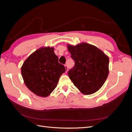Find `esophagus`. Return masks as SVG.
Listing matches in <instances>:
<instances>
[{
	"label": "esophagus",
	"mask_w": 132,
	"mask_h": 132,
	"mask_svg": "<svg viewBox=\"0 0 132 132\" xmlns=\"http://www.w3.org/2000/svg\"><path fill=\"white\" fill-rule=\"evenodd\" d=\"M65 68H66V72H67V71H68V67H67V66L66 65H65Z\"/></svg>",
	"instance_id": "1"
}]
</instances>
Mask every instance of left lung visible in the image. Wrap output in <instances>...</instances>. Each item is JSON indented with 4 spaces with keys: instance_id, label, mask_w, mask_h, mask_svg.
<instances>
[{
    "instance_id": "8db88e82",
    "label": "left lung",
    "mask_w": 132,
    "mask_h": 132,
    "mask_svg": "<svg viewBox=\"0 0 132 132\" xmlns=\"http://www.w3.org/2000/svg\"><path fill=\"white\" fill-rule=\"evenodd\" d=\"M74 67L68 72L71 81L82 94L90 95L98 91L109 74V57L96 47L87 43L76 46L68 45Z\"/></svg>"
}]
</instances>
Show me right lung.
Instances as JSON below:
<instances>
[{
	"mask_svg": "<svg viewBox=\"0 0 132 132\" xmlns=\"http://www.w3.org/2000/svg\"><path fill=\"white\" fill-rule=\"evenodd\" d=\"M58 59L53 48L42 47L24 61L22 76L24 83L34 94L46 97L55 89L60 76L66 71Z\"/></svg>",
	"mask_w": 132,
	"mask_h": 132,
	"instance_id": "obj_1",
	"label": "right lung"
}]
</instances>
